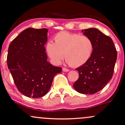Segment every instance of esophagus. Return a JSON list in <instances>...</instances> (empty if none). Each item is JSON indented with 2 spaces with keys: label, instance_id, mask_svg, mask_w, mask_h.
Instances as JSON below:
<instances>
[{
  "label": "esophagus",
  "instance_id": "esophagus-1",
  "mask_svg": "<svg viewBox=\"0 0 125 125\" xmlns=\"http://www.w3.org/2000/svg\"><path fill=\"white\" fill-rule=\"evenodd\" d=\"M62 71L63 72H68L69 71V69H67V68H62Z\"/></svg>",
  "mask_w": 125,
  "mask_h": 125
}]
</instances>
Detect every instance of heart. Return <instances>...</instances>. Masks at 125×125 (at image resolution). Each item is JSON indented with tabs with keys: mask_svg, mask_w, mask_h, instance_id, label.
Here are the masks:
<instances>
[{
	"mask_svg": "<svg viewBox=\"0 0 125 125\" xmlns=\"http://www.w3.org/2000/svg\"><path fill=\"white\" fill-rule=\"evenodd\" d=\"M54 41H48L45 50L55 65L60 63L65 54L66 62L72 66H82L89 60L94 50L92 39L79 34L61 31L54 36Z\"/></svg>",
	"mask_w": 125,
	"mask_h": 125,
	"instance_id": "obj_1",
	"label": "heart"
}]
</instances>
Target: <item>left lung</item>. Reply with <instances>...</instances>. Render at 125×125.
Returning <instances> with one entry per match:
<instances>
[{
	"label": "left lung",
	"instance_id": "left-lung-1",
	"mask_svg": "<svg viewBox=\"0 0 125 125\" xmlns=\"http://www.w3.org/2000/svg\"><path fill=\"white\" fill-rule=\"evenodd\" d=\"M81 32L92 39L94 50L86 63L76 69L79 78L73 87L80 94H92L102 90L112 78L117 51L111 38L98 29H87Z\"/></svg>",
	"mask_w": 125,
	"mask_h": 125
}]
</instances>
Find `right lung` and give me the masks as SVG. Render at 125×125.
Instances as JSON below:
<instances>
[{
    "instance_id": "add662e5",
    "label": "right lung",
    "mask_w": 125,
    "mask_h": 125,
    "mask_svg": "<svg viewBox=\"0 0 125 125\" xmlns=\"http://www.w3.org/2000/svg\"><path fill=\"white\" fill-rule=\"evenodd\" d=\"M47 29L27 28L10 42L7 64L18 90L29 98L45 96L54 77L62 72L47 60L44 45L48 41Z\"/></svg>"
}]
</instances>
